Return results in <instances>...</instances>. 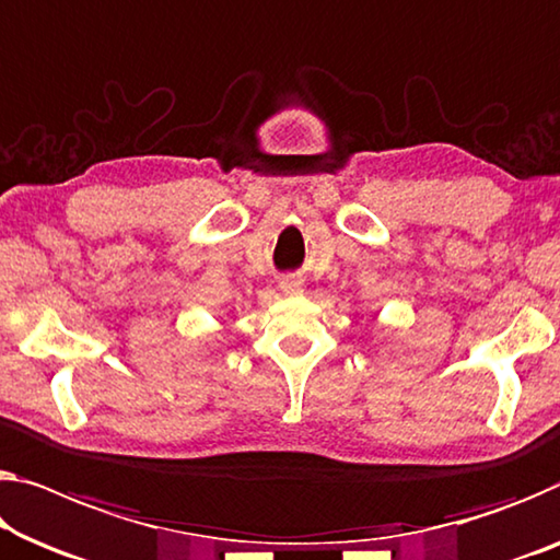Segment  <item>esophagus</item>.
<instances>
[{"label":"esophagus","instance_id":"obj_1","mask_svg":"<svg viewBox=\"0 0 560 560\" xmlns=\"http://www.w3.org/2000/svg\"><path fill=\"white\" fill-rule=\"evenodd\" d=\"M279 287L281 291H287V294H299V291H302V279L294 277V273H289V277H283L279 281Z\"/></svg>","mask_w":560,"mask_h":560}]
</instances>
